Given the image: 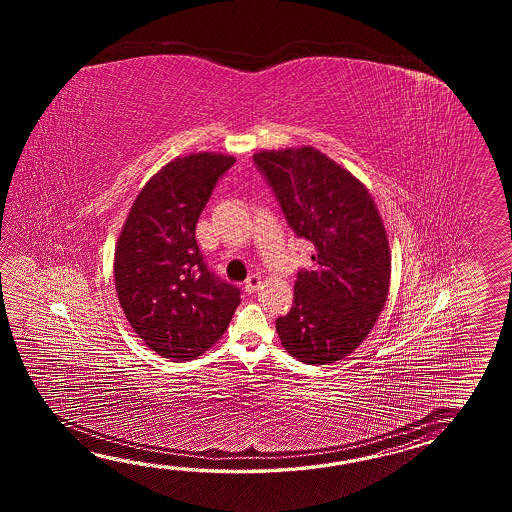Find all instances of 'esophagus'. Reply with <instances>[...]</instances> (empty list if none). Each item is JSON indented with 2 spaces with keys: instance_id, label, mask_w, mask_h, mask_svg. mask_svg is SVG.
Wrapping results in <instances>:
<instances>
[{
  "instance_id": "obj_1",
  "label": "esophagus",
  "mask_w": 512,
  "mask_h": 512,
  "mask_svg": "<svg viewBox=\"0 0 512 512\" xmlns=\"http://www.w3.org/2000/svg\"><path fill=\"white\" fill-rule=\"evenodd\" d=\"M260 285V276H258V274H252V276H249V278H247V282H245V291H247V293H256Z\"/></svg>"
}]
</instances>
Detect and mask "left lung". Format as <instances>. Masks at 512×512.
I'll list each match as a JSON object with an SVG mask.
<instances>
[{"label":"left lung","mask_w":512,"mask_h":512,"mask_svg":"<svg viewBox=\"0 0 512 512\" xmlns=\"http://www.w3.org/2000/svg\"><path fill=\"white\" fill-rule=\"evenodd\" d=\"M298 238L315 245L291 311L276 320L283 348L333 364L368 337L388 298L392 256L381 214L355 175L313 146L252 155Z\"/></svg>","instance_id":"left-lung-1"}]
</instances>
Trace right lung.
Returning a JSON list of instances; mask_svg holds the SVG:
<instances>
[{"label": "right lung", "instance_id": "right-lung-1", "mask_svg": "<svg viewBox=\"0 0 512 512\" xmlns=\"http://www.w3.org/2000/svg\"><path fill=\"white\" fill-rule=\"evenodd\" d=\"M236 159L223 153L175 157L144 185L120 230L113 276L120 307L148 348L192 360L227 331L240 289L208 271L197 219Z\"/></svg>", "mask_w": 512, "mask_h": 512}]
</instances>
